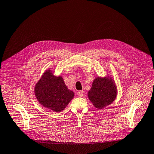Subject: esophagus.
<instances>
[{
  "mask_svg": "<svg viewBox=\"0 0 154 154\" xmlns=\"http://www.w3.org/2000/svg\"><path fill=\"white\" fill-rule=\"evenodd\" d=\"M83 90H80V91H79L78 92V97H82L83 95Z\"/></svg>",
  "mask_w": 154,
  "mask_h": 154,
  "instance_id": "esophagus-1",
  "label": "esophagus"
}]
</instances>
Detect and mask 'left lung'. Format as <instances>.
I'll use <instances>...</instances> for the list:
<instances>
[{"label":"left lung","instance_id":"8db88e82","mask_svg":"<svg viewBox=\"0 0 154 154\" xmlns=\"http://www.w3.org/2000/svg\"><path fill=\"white\" fill-rule=\"evenodd\" d=\"M117 89L112 79L97 78L93 82L88 96L93 105L98 109L110 105L116 98Z\"/></svg>","mask_w":154,"mask_h":154}]
</instances>
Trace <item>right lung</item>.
<instances>
[{
  "instance_id": "add662e5",
  "label": "right lung",
  "mask_w": 154,
  "mask_h": 154,
  "mask_svg": "<svg viewBox=\"0 0 154 154\" xmlns=\"http://www.w3.org/2000/svg\"><path fill=\"white\" fill-rule=\"evenodd\" d=\"M35 94L41 105L55 112H60L74 97L61 76H55L51 70L44 72L35 88Z\"/></svg>"
}]
</instances>
